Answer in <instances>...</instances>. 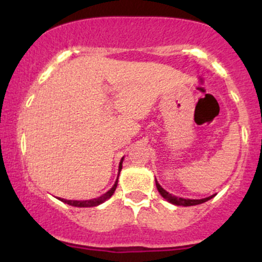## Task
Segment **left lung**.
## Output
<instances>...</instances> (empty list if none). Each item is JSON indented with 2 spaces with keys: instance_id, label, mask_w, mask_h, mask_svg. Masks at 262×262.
<instances>
[{
  "instance_id": "obj_1",
  "label": "left lung",
  "mask_w": 262,
  "mask_h": 262,
  "mask_svg": "<svg viewBox=\"0 0 262 262\" xmlns=\"http://www.w3.org/2000/svg\"><path fill=\"white\" fill-rule=\"evenodd\" d=\"M155 183H156V188H158L159 193L161 194L162 197L165 198L166 201H169L170 203L172 204H176V206H183V207H188V206H196V204H201V203H204L207 202V201L210 200V198L214 197V194L213 196H209L207 198H202V200H189V198H181V197H176L173 196V194L169 193L167 191H165L164 188L161 187L160 185H159V182L156 181L155 179Z\"/></svg>"
}]
</instances>
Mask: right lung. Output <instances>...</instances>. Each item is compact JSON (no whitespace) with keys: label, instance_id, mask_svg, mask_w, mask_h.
Here are the masks:
<instances>
[{"label":"right lung","instance_id":"obj_1","mask_svg":"<svg viewBox=\"0 0 262 262\" xmlns=\"http://www.w3.org/2000/svg\"><path fill=\"white\" fill-rule=\"evenodd\" d=\"M122 162H123V159L121 160V164H119V172H121V170H122ZM117 185H118V179H117V181L114 182L113 187L111 188L110 191L106 192L104 194H102L101 197L93 198V200L71 201V200H64V198H60V197H59V200L66 204H70V206H73V207H96V206H98V204L106 202L108 198L112 197V194L114 193V191H116V188H117Z\"/></svg>","mask_w":262,"mask_h":262}]
</instances>
